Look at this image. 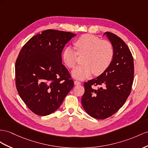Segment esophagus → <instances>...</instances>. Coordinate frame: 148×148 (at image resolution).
I'll list each match as a JSON object with an SVG mask.
<instances>
[{"mask_svg": "<svg viewBox=\"0 0 148 148\" xmlns=\"http://www.w3.org/2000/svg\"><path fill=\"white\" fill-rule=\"evenodd\" d=\"M81 84V82L78 81H74V84L75 85H80Z\"/></svg>", "mask_w": 148, "mask_h": 148, "instance_id": "obj_1", "label": "esophagus"}]
</instances>
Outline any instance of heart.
I'll list each match as a JSON object with an SVG mask.
<instances>
[{
	"label": "heart",
	"instance_id": "b5f03b06",
	"mask_svg": "<svg viewBox=\"0 0 148 148\" xmlns=\"http://www.w3.org/2000/svg\"><path fill=\"white\" fill-rule=\"evenodd\" d=\"M77 52L71 47H67L62 53V58L66 65L73 69L77 61V54H85L83 65L75 68L72 75L78 79H85L92 74L99 75L110 66L113 58L112 45L106 40L91 34H84L74 42Z\"/></svg>",
	"mask_w": 148,
	"mask_h": 148
}]
</instances>
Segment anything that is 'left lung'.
<instances>
[{
	"label": "left lung",
	"instance_id": "left-lung-1",
	"mask_svg": "<svg viewBox=\"0 0 148 148\" xmlns=\"http://www.w3.org/2000/svg\"><path fill=\"white\" fill-rule=\"evenodd\" d=\"M104 35L112 45V60L104 73L84 82L81 100L85 111L98 119L111 116L124 105L131 91L134 72L133 58L126 44L113 33Z\"/></svg>",
	"mask_w": 148,
	"mask_h": 148
}]
</instances>
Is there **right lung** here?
<instances>
[{
    "label": "right lung",
    "instance_id": "obj_1",
    "mask_svg": "<svg viewBox=\"0 0 148 148\" xmlns=\"http://www.w3.org/2000/svg\"><path fill=\"white\" fill-rule=\"evenodd\" d=\"M75 36L45 30L29 39L19 52L15 66L17 90L37 115L47 116L56 111L73 88L61 56L65 45Z\"/></svg>",
    "mask_w": 148,
    "mask_h": 148
}]
</instances>
